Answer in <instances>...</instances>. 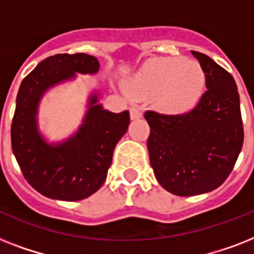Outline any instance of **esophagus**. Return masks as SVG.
Segmentation results:
<instances>
[{"label": "esophagus", "mask_w": 254, "mask_h": 254, "mask_svg": "<svg viewBox=\"0 0 254 254\" xmlns=\"http://www.w3.org/2000/svg\"><path fill=\"white\" fill-rule=\"evenodd\" d=\"M142 116V111H141V108L138 107H133L130 109V117L133 120L134 119H139Z\"/></svg>", "instance_id": "obj_1"}]
</instances>
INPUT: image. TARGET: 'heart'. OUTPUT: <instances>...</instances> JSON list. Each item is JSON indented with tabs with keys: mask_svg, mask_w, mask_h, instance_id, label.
<instances>
[{
	"mask_svg": "<svg viewBox=\"0 0 254 254\" xmlns=\"http://www.w3.org/2000/svg\"><path fill=\"white\" fill-rule=\"evenodd\" d=\"M203 69L195 62L185 59H162L146 65L131 81L137 96L161 93V104L167 111H189L200 99L204 89Z\"/></svg>",
	"mask_w": 254,
	"mask_h": 254,
	"instance_id": "heart-1",
	"label": "heart"
}]
</instances>
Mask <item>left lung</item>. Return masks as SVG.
I'll return each instance as SVG.
<instances>
[{
    "label": "left lung",
    "instance_id": "left-lung-1",
    "mask_svg": "<svg viewBox=\"0 0 254 254\" xmlns=\"http://www.w3.org/2000/svg\"><path fill=\"white\" fill-rule=\"evenodd\" d=\"M191 53L200 63L207 87L195 108L182 115L145 112L154 175L163 189L178 196L200 195L223 185L244 142L235 79L209 57Z\"/></svg>",
    "mask_w": 254,
    "mask_h": 254
}]
</instances>
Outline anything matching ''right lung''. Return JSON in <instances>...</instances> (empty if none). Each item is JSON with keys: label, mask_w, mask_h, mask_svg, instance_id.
<instances>
[{"label": "right lung", "mask_w": 254, "mask_h": 254, "mask_svg": "<svg viewBox=\"0 0 254 254\" xmlns=\"http://www.w3.org/2000/svg\"><path fill=\"white\" fill-rule=\"evenodd\" d=\"M99 62L87 54H57L42 61L22 80L11 121V149L23 177L33 189L51 199L75 201L91 196L103 186L116 145L127 130L129 112L112 113L92 95L84 124L75 135L49 145L37 127V108L50 87L96 73Z\"/></svg>", "instance_id": "right-lung-1"}]
</instances>
